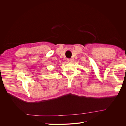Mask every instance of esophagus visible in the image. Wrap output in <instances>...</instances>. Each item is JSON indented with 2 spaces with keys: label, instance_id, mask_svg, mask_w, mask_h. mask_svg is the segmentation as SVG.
<instances>
[{
  "label": "esophagus",
  "instance_id": "obj_1",
  "mask_svg": "<svg viewBox=\"0 0 126 126\" xmlns=\"http://www.w3.org/2000/svg\"><path fill=\"white\" fill-rule=\"evenodd\" d=\"M72 61V59H70V58H68V59H67V62H71Z\"/></svg>",
  "mask_w": 126,
  "mask_h": 126
}]
</instances>
